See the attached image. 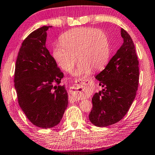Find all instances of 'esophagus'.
<instances>
[{
    "label": "esophagus",
    "instance_id": "obj_1",
    "mask_svg": "<svg viewBox=\"0 0 155 155\" xmlns=\"http://www.w3.org/2000/svg\"><path fill=\"white\" fill-rule=\"evenodd\" d=\"M89 80H76L74 86L70 88L71 94L70 96V101L75 102L78 99L79 94L87 93L89 91Z\"/></svg>",
    "mask_w": 155,
    "mask_h": 155
}]
</instances>
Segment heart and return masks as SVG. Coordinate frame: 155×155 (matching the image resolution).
<instances>
[{
    "mask_svg": "<svg viewBox=\"0 0 155 155\" xmlns=\"http://www.w3.org/2000/svg\"><path fill=\"white\" fill-rule=\"evenodd\" d=\"M61 43L54 47L53 56L58 65L71 72L79 61L74 72L75 77H85L92 70L99 71L107 64L110 56L107 36L104 31L89 28H78L65 32Z\"/></svg>",
    "mask_w": 155,
    "mask_h": 155,
    "instance_id": "1",
    "label": "heart"
}]
</instances>
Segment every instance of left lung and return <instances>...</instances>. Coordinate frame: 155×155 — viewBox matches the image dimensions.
<instances>
[{
    "instance_id": "left-lung-1",
    "label": "left lung",
    "mask_w": 155,
    "mask_h": 155,
    "mask_svg": "<svg viewBox=\"0 0 155 155\" xmlns=\"http://www.w3.org/2000/svg\"><path fill=\"white\" fill-rule=\"evenodd\" d=\"M124 43L102 72L96 76L101 91L93 96L89 114L95 126L106 127L121 120L136 97L139 85V61L132 38L121 29Z\"/></svg>"
}]
</instances>
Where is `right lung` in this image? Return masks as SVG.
Listing matches in <instances>:
<instances>
[{
  "label": "right lung",
  "instance_id": "right-lung-1",
  "mask_svg": "<svg viewBox=\"0 0 155 155\" xmlns=\"http://www.w3.org/2000/svg\"><path fill=\"white\" fill-rule=\"evenodd\" d=\"M43 26L23 41L15 66L14 87L18 104L34 126L51 128L59 124L68 105L63 73L46 48L47 31Z\"/></svg>",
  "mask_w": 155,
  "mask_h": 155
}]
</instances>
